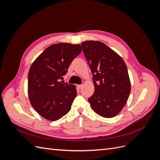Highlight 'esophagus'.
Masks as SVG:
<instances>
[{"label":"esophagus","mask_w":160,"mask_h":160,"mask_svg":"<svg viewBox=\"0 0 160 160\" xmlns=\"http://www.w3.org/2000/svg\"><path fill=\"white\" fill-rule=\"evenodd\" d=\"M77 88H78V89H81L82 87H83V85H77Z\"/></svg>","instance_id":"obj_1"}]
</instances>
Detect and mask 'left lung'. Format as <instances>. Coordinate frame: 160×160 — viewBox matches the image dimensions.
<instances>
[{"label":"left lung","instance_id":"1","mask_svg":"<svg viewBox=\"0 0 160 160\" xmlns=\"http://www.w3.org/2000/svg\"><path fill=\"white\" fill-rule=\"evenodd\" d=\"M85 59L93 73L95 91L88 99L95 112L103 118L117 115L123 108L131 91L124 61L103 42L81 43Z\"/></svg>","mask_w":160,"mask_h":160}]
</instances>
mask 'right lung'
Masks as SVG:
<instances>
[{
    "mask_svg": "<svg viewBox=\"0 0 160 160\" xmlns=\"http://www.w3.org/2000/svg\"><path fill=\"white\" fill-rule=\"evenodd\" d=\"M81 51L80 45L58 43L48 47L33 62L28 75V98L42 117L56 121L69 111L76 88L60 79Z\"/></svg>",
    "mask_w": 160,
    "mask_h": 160,
    "instance_id": "obj_1",
    "label": "right lung"
}]
</instances>
